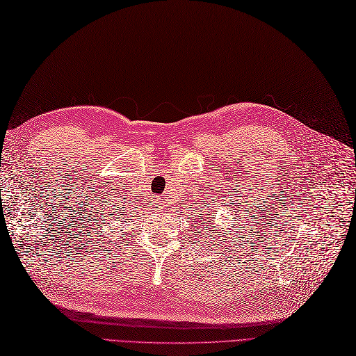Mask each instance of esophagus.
Wrapping results in <instances>:
<instances>
[{"instance_id":"1","label":"esophagus","mask_w":356,"mask_h":356,"mask_svg":"<svg viewBox=\"0 0 356 356\" xmlns=\"http://www.w3.org/2000/svg\"><path fill=\"white\" fill-rule=\"evenodd\" d=\"M163 203H165V199H163V197H154V205H156L157 208H162V207H165Z\"/></svg>"}]
</instances>
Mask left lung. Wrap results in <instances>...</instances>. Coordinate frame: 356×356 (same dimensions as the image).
Masks as SVG:
<instances>
[{"label":"left lung","mask_w":356,"mask_h":356,"mask_svg":"<svg viewBox=\"0 0 356 356\" xmlns=\"http://www.w3.org/2000/svg\"><path fill=\"white\" fill-rule=\"evenodd\" d=\"M207 213H208V211H207ZM203 216V218H207V216L208 214H202ZM208 225V229H211V228H213V225H214V222L213 220H211V223H207ZM218 237H220V236H218Z\"/></svg>","instance_id":"obj_1"}]
</instances>
